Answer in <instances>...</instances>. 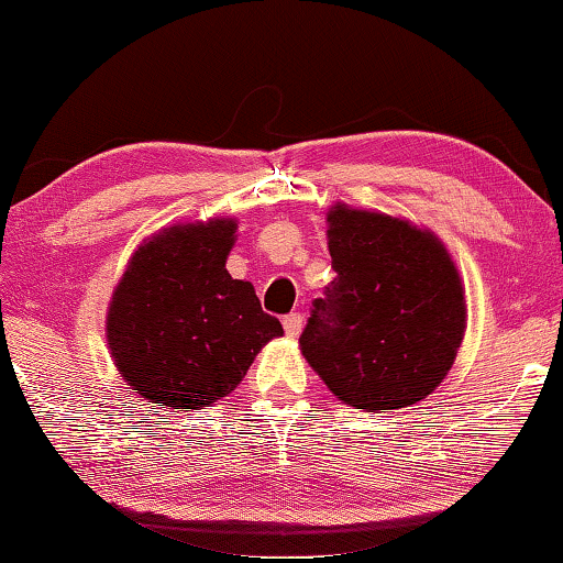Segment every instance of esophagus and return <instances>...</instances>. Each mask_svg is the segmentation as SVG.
Listing matches in <instances>:
<instances>
[{"mask_svg":"<svg viewBox=\"0 0 563 563\" xmlns=\"http://www.w3.org/2000/svg\"><path fill=\"white\" fill-rule=\"evenodd\" d=\"M283 325H285V333H288L290 338H298V335H300V330H302V316H300V313H290V316H285Z\"/></svg>","mask_w":563,"mask_h":563,"instance_id":"1","label":"esophagus"}]
</instances>
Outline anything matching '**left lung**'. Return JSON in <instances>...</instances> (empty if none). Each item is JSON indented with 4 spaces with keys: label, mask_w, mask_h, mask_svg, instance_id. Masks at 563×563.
<instances>
[{
    "label": "left lung",
    "mask_w": 563,
    "mask_h": 563,
    "mask_svg": "<svg viewBox=\"0 0 563 563\" xmlns=\"http://www.w3.org/2000/svg\"><path fill=\"white\" fill-rule=\"evenodd\" d=\"M328 250L338 278L300 335L310 368L368 413L431 396L466 333V288L449 247L404 218L335 202Z\"/></svg>",
    "instance_id": "8db88e82"
}]
</instances>
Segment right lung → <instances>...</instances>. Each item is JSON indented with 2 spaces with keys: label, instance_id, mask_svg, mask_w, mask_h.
I'll use <instances>...</instances> for the list:
<instances>
[{
  "label": "right lung",
  "instance_id": "obj_1",
  "mask_svg": "<svg viewBox=\"0 0 563 563\" xmlns=\"http://www.w3.org/2000/svg\"><path fill=\"white\" fill-rule=\"evenodd\" d=\"M235 218L175 222L142 240L107 308V347L147 404L200 410L238 388L273 338L253 283L228 273Z\"/></svg>",
  "mask_w": 563,
  "mask_h": 563
}]
</instances>
